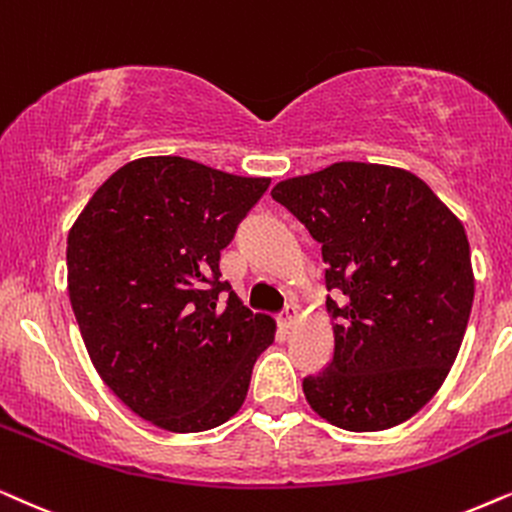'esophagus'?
<instances>
[{
    "label": "esophagus",
    "mask_w": 512,
    "mask_h": 512,
    "mask_svg": "<svg viewBox=\"0 0 512 512\" xmlns=\"http://www.w3.org/2000/svg\"><path fill=\"white\" fill-rule=\"evenodd\" d=\"M295 320H297V306H288V309L278 316V325H281L283 330H290V327L295 325Z\"/></svg>",
    "instance_id": "1"
}]
</instances>
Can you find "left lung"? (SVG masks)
<instances>
[{"label": "left lung", "instance_id": "1", "mask_svg": "<svg viewBox=\"0 0 512 512\" xmlns=\"http://www.w3.org/2000/svg\"><path fill=\"white\" fill-rule=\"evenodd\" d=\"M320 243L335 353L302 381L320 417L370 433L414 417L461 349L475 278L466 231L410 170L339 161L271 189Z\"/></svg>", "mask_w": 512, "mask_h": 512}]
</instances>
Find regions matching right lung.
<instances>
[{"instance_id": "1", "label": "right lung", "mask_w": 512, "mask_h": 512, "mask_svg": "<svg viewBox=\"0 0 512 512\" xmlns=\"http://www.w3.org/2000/svg\"><path fill=\"white\" fill-rule=\"evenodd\" d=\"M269 182L147 156L109 177L67 236V290L88 356L121 403L163 431L234 417L274 342V318L220 281V252Z\"/></svg>"}]
</instances>
